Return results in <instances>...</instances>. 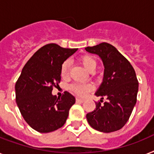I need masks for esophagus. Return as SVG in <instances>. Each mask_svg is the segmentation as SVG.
Returning <instances> with one entry per match:
<instances>
[{"instance_id": "1", "label": "esophagus", "mask_w": 154, "mask_h": 154, "mask_svg": "<svg viewBox=\"0 0 154 154\" xmlns=\"http://www.w3.org/2000/svg\"><path fill=\"white\" fill-rule=\"evenodd\" d=\"M76 102H77V103H83L84 100L81 98H76Z\"/></svg>"}]
</instances>
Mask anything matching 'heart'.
Masks as SVG:
<instances>
[{
    "label": "heart",
    "mask_w": 154,
    "mask_h": 154,
    "mask_svg": "<svg viewBox=\"0 0 154 154\" xmlns=\"http://www.w3.org/2000/svg\"><path fill=\"white\" fill-rule=\"evenodd\" d=\"M79 62L83 65L84 67L89 72H92L96 69L97 66V60L94 57L88 54H84L79 57ZM60 73L62 78H67L69 74V62L68 60H66L61 66ZM92 88V85L90 84H72L69 86V89L75 94L80 97H85L88 92H90Z\"/></svg>",
    "instance_id": "1"
}]
</instances>
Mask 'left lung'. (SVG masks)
I'll use <instances>...</instances> for the list:
<instances>
[{"label": "left lung", "mask_w": 154, "mask_h": 154, "mask_svg": "<svg viewBox=\"0 0 154 154\" xmlns=\"http://www.w3.org/2000/svg\"><path fill=\"white\" fill-rule=\"evenodd\" d=\"M86 51L98 54L104 66L103 83L96 92L107 98L96 103V109L86 115L89 125L100 132L119 131L129 119L137 101L138 81L128 60L112 45L102 42L85 47Z\"/></svg>", "instance_id": "1"}]
</instances>
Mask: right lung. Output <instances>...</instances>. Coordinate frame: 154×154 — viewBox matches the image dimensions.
Returning <instances> with one entry per match:
<instances>
[{
    "instance_id": "add662e5",
    "label": "right lung",
    "mask_w": 154,
    "mask_h": 154,
    "mask_svg": "<svg viewBox=\"0 0 154 154\" xmlns=\"http://www.w3.org/2000/svg\"><path fill=\"white\" fill-rule=\"evenodd\" d=\"M77 48L49 43L38 49L23 66L16 81V100L30 127L40 133L59 129L68 118L75 97L66 91L59 98L52 95L61 81V66Z\"/></svg>"
}]
</instances>
